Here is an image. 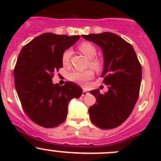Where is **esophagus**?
I'll return each instance as SVG.
<instances>
[{
    "instance_id": "34e87169",
    "label": "esophagus",
    "mask_w": 161,
    "mask_h": 161,
    "mask_svg": "<svg viewBox=\"0 0 161 161\" xmlns=\"http://www.w3.org/2000/svg\"><path fill=\"white\" fill-rule=\"evenodd\" d=\"M89 94V92H87L86 90H84L83 91H82V97H86V96H87Z\"/></svg>"
}]
</instances>
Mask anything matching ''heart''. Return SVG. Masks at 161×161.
Here are the masks:
<instances>
[{
    "label": "heart",
    "mask_w": 161,
    "mask_h": 161,
    "mask_svg": "<svg viewBox=\"0 0 161 161\" xmlns=\"http://www.w3.org/2000/svg\"><path fill=\"white\" fill-rule=\"evenodd\" d=\"M79 49L85 55L86 58H90V59H92L96 57L97 55V50H96L95 47L92 44V43H89V42H83L81 44H79ZM71 50H67L64 52L62 55V63L63 64L66 65L69 64V60H70L71 57ZM91 64L93 66L94 68H99L100 67V64L98 61H92L91 62ZM93 76V71L90 69L88 70H84V71H75L71 72L69 75V79L72 82H76L79 84H85L86 82L90 80Z\"/></svg>",
    "instance_id": "1"
}]
</instances>
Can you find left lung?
<instances>
[{
  "instance_id": "left-lung-1",
  "label": "left lung",
  "mask_w": 161,
  "mask_h": 161,
  "mask_svg": "<svg viewBox=\"0 0 161 161\" xmlns=\"http://www.w3.org/2000/svg\"><path fill=\"white\" fill-rule=\"evenodd\" d=\"M101 48L103 69L101 77L108 85V92L90 91L97 103L89 108L90 120L102 129L122 124L131 114L138 100L142 80V68L132 46L112 32L82 35Z\"/></svg>"
}]
</instances>
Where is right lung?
Instances as JSON below:
<instances>
[{
    "label": "right lung",
    "instance_id": "obj_1",
    "mask_svg": "<svg viewBox=\"0 0 161 161\" xmlns=\"http://www.w3.org/2000/svg\"><path fill=\"white\" fill-rule=\"evenodd\" d=\"M80 36L47 32L22 47L14 71V85L23 110L38 125L53 128L67 118L68 105L82 93L72 82L63 86L52 82L53 72L62 68L64 50L74 45Z\"/></svg>",
    "mask_w": 161,
    "mask_h": 161
}]
</instances>
